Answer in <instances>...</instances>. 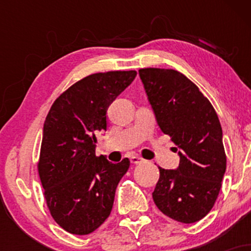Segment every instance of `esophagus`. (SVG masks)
<instances>
[{
    "label": "esophagus",
    "mask_w": 251,
    "mask_h": 251,
    "mask_svg": "<svg viewBox=\"0 0 251 251\" xmlns=\"http://www.w3.org/2000/svg\"><path fill=\"white\" fill-rule=\"evenodd\" d=\"M129 159H131V163L132 164H140V163L144 162L143 158L139 157V155H132V157L129 158Z\"/></svg>",
    "instance_id": "34e87169"
}]
</instances>
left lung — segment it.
<instances>
[{"mask_svg": "<svg viewBox=\"0 0 251 251\" xmlns=\"http://www.w3.org/2000/svg\"><path fill=\"white\" fill-rule=\"evenodd\" d=\"M139 75L158 125L180 158L176 170L159 168L152 197L168 217L195 223L212 209L226 174L220 119L208 98L180 72L143 68Z\"/></svg>", "mask_w": 251, "mask_h": 251, "instance_id": "8db88e82", "label": "left lung"}]
</instances>
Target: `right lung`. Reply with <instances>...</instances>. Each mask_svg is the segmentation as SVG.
<instances>
[{"label": "right lung", "mask_w": 251, "mask_h": 251, "mask_svg": "<svg viewBox=\"0 0 251 251\" xmlns=\"http://www.w3.org/2000/svg\"><path fill=\"white\" fill-rule=\"evenodd\" d=\"M135 75L114 71L83 77L54 101L43 124L37 170L51 217L71 234H91L111 214L129 160L97 157L96 134L106 131L109 105Z\"/></svg>", "instance_id": "1"}]
</instances>
